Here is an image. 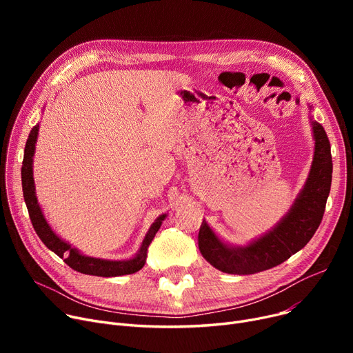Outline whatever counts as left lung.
<instances>
[{"label": "left lung", "mask_w": 353, "mask_h": 353, "mask_svg": "<svg viewBox=\"0 0 353 353\" xmlns=\"http://www.w3.org/2000/svg\"><path fill=\"white\" fill-rule=\"evenodd\" d=\"M310 123L314 140L310 172L292 208L276 226L245 246H234L223 242L203 220L199 249L213 268L230 274H253L272 269L303 249L318 230L330 192L333 165L325 128L312 117Z\"/></svg>", "instance_id": "8db88e82"}]
</instances>
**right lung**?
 Here are the masks:
<instances>
[{
  "label": "right lung",
  "instance_id": "right-lung-1",
  "mask_svg": "<svg viewBox=\"0 0 353 353\" xmlns=\"http://www.w3.org/2000/svg\"><path fill=\"white\" fill-rule=\"evenodd\" d=\"M39 128L40 124L32 127L31 133L28 136L26 150H24V160L21 167V181H23V193L24 200L28 209V214L31 219L32 228L35 233L39 234L41 242L74 270H77L84 274H92V276H103V277H114V276H123V274H132L139 272L147 259V249L150 246L152 240L154 239L156 233L159 232L163 220L167 217V214L159 216L154 223L148 229L147 234L144 236L141 246L136 256L132 259H125V261H107V259H99L83 254L79 249L72 248L65 240H63L57 233H55L48 221L46 220V216L39 205V200L35 196V186H34V177H32V157L35 152V143L37 137H39Z\"/></svg>",
  "mask_w": 353,
  "mask_h": 353
}]
</instances>
